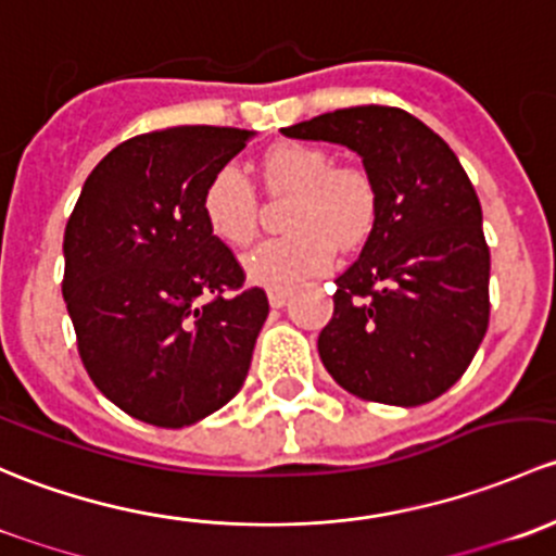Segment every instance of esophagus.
<instances>
[{"label": "esophagus", "mask_w": 556, "mask_h": 556, "mask_svg": "<svg viewBox=\"0 0 556 556\" xmlns=\"http://www.w3.org/2000/svg\"><path fill=\"white\" fill-rule=\"evenodd\" d=\"M289 296H291V291H286V289H270V291H267L270 307H283L286 302H289Z\"/></svg>", "instance_id": "34e87169"}]
</instances>
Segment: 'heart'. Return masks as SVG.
Segmentation results:
<instances>
[{
	"instance_id": "b5f03b06",
	"label": "heart",
	"mask_w": 556,
	"mask_h": 556,
	"mask_svg": "<svg viewBox=\"0 0 556 556\" xmlns=\"http://www.w3.org/2000/svg\"><path fill=\"white\" fill-rule=\"evenodd\" d=\"M265 185L294 194L286 238L254 245L243 256L249 280L270 289H294L334 262L337 245L358 249L377 222V187L353 165H334L329 152L307 144H278L260 163ZM203 219L222 243L245 245L256 236V194L238 165H222L203 190Z\"/></svg>"
}]
</instances>
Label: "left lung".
Segmentation results:
<instances>
[{"label":"left lung","mask_w":556,"mask_h":556,"mask_svg":"<svg viewBox=\"0 0 556 556\" xmlns=\"http://www.w3.org/2000/svg\"><path fill=\"white\" fill-rule=\"evenodd\" d=\"M280 134L356 152L380 200L362 256L334 280V316L318 334L326 371L366 402H433L490 320L482 205L460 160L396 106L337 109Z\"/></svg>","instance_id":"1"}]
</instances>
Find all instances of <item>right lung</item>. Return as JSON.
Masks as SVG:
<instances>
[{
    "mask_svg": "<svg viewBox=\"0 0 556 556\" xmlns=\"http://www.w3.org/2000/svg\"><path fill=\"white\" fill-rule=\"evenodd\" d=\"M254 130L134 136L85 179L64 232V302L90 380L119 409L185 428L243 386L270 305L203 219L211 176ZM225 290H238L227 298Z\"/></svg>",
    "mask_w": 556,
    "mask_h": 556,
    "instance_id": "obj_1",
    "label": "right lung"
}]
</instances>
